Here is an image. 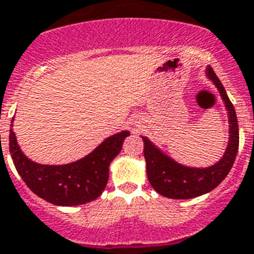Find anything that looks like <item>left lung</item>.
I'll return each instance as SVG.
<instances>
[{
    "instance_id": "obj_1",
    "label": "left lung",
    "mask_w": 254,
    "mask_h": 254,
    "mask_svg": "<svg viewBox=\"0 0 254 254\" xmlns=\"http://www.w3.org/2000/svg\"><path fill=\"white\" fill-rule=\"evenodd\" d=\"M206 75L217 85L228 112L230 139H228L227 149L221 161L215 165L205 167V169H196V167L179 165L166 154H163L146 137H142L144 157L146 161V174H148L150 186L158 193L167 198L187 200V198H194L210 192L227 177V174L230 173L232 165L235 162V157L239 149V126L235 108L230 101L221 80L218 79L210 66L206 68Z\"/></svg>"
}]
</instances>
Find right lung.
Segmentation results:
<instances>
[{
	"label": "right lung",
	"mask_w": 254,
	"mask_h": 254,
	"mask_svg": "<svg viewBox=\"0 0 254 254\" xmlns=\"http://www.w3.org/2000/svg\"><path fill=\"white\" fill-rule=\"evenodd\" d=\"M128 135V131L115 133L84 158L58 166L28 160L19 148L12 128L9 149L16 171L33 193L50 204L75 206L96 200L102 193L108 184L110 162L118 156Z\"/></svg>",
	"instance_id": "1"
}]
</instances>
